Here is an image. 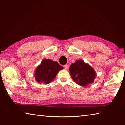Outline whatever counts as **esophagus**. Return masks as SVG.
I'll return each mask as SVG.
<instances>
[{"instance_id":"obj_1","label":"esophagus","mask_w":125,"mask_h":125,"mask_svg":"<svg viewBox=\"0 0 125 125\" xmlns=\"http://www.w3.org/2000/svg\"><path fill=\"white\" fill-rule=\"evenodd\" d=\"M64 67L65 69H68L69 65H64Z\"/></svg>"}]
</instances>
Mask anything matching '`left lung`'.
Here are the masks:
<instances>
[{"label":"left lung","mask_w":125,"mask_h":125,"mask_svg":"<svg viewBox=\"0 0 125 125\" xmlns=\"http://www.w3.org/2000/svg\"><path fill=\"white\" fill-rule=\"evenodd\" d=\"M69 71L72 79L82 86H86L92 83L96 77L94 69L81 60L72 63L70 66Z\"/></svg>","instance_id":"8db88e82"}]
</instances>
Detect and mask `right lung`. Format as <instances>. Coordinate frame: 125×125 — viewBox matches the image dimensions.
<instances>
[{"label":"right lung","instance_id":"right-lung-1","mask_svg":"<svg viewBox=\"0 0 125 125\" xmlns=\"http://www.w3.org/2000/svg\"><path fill=\"white\" fill-rule=\"evenodd\" d=\"M63 67L56 61L44 59L37 67L35 72V77L38 82L48 84L55 78L57 73Z\"/></svg>","mask_w":125,"mask_h":125}]
</instances>
